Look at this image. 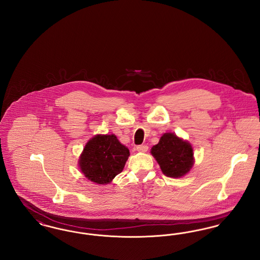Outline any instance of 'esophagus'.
Returning <instances> with one entry per match:
<instances>
[{
	"mask_svg": "<svg viewBox=\"0 0 260 260\" xmlns=\"http://www.w3.org/2000/svg\"><path fill=\"white\" fill-rule=\"evenodd\" d=\"M136 150H137L138 152H141V153H145V152H147V150H148V146H147V145H145V144H142V145H138V146L136 147Z\"/></svg>",
	"mask_w": 260,
	"mask_h": 260,
	"instance_id": "esophagus-1",
	"label": "esophagus"
}]
</instances>
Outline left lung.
<instances>
[{
  "label": "left lung",
  "mask_w": 260,
  "mask_h": 260,
  "mask_svg": "<svg viewBox=\"0 0 260 260\" xmlns=\"http://www.w3.org/2000/svg\"><path fill=\"white\" fill-rule=\"evenodd\" d=\"M161 172L169 177H181L189 173L194 165L191 144L174 134H164L158 144L151 149Z\"/></svg>",
  "instance_id": "obj_1"
}]
</instances>
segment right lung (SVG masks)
<instances>
[{
	"label": "right lung",
	"mask_w": 260,
	"mask_h": 260,
	"mask_svg": "<svg viewBox=\"0 0 260 260\" xmlns=\"http://www.w3.org/2000/svg\"><path fill=\"white\" fill-rule=\"evenodd\" d=\"M129 150L114 135H98L88 140L79 159L81 172L96 184L110 183L122 173Z\"/></svg>",
	"instance_id": "1"
}]
</instances>
